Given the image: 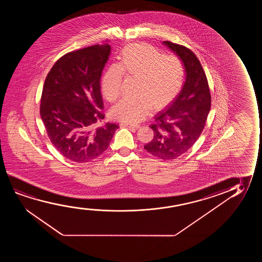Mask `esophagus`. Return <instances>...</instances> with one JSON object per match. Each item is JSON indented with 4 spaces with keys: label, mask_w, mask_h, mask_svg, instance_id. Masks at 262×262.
<instances>
[{
    "label": "esophagus",
    "mask_w": 262,
    "mask_h": 262,
    "mask_svg": "<svg viewBox=\"0 0 262 262\" xmlns=\"http://www.w3.org/2000/svg\"><path fill=\"white\" fill-rule=\"evenodd\" d=\"M121 126H123V127H128V128H132V129H139V128H140V125L129 124V123H121Z\"/></svg>",
    "instance_id": "obj_1"
}]
</instances>
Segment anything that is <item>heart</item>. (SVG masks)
Returning a JSON list of instances; mask_svg holds the SVG:
<instances>
[{
	"label": "heart",
	"instance_id": "1",
	"mask_svg": "<svg viewBox=\"0 0 262 262\" xmlns=\"http://www.w3.org/2000/svg\"><path fill=\"white\" fill-rule=\"evenodd\" d=\"M123 74L136 77L137 96L124 97L111 109L115 120L138 123L150 115L155 108L168 104L183 86L185 68L176 54L162 55L147 43H134L122 51L121 61L112 64L101 80V90L108 101L121 95Z\"/></svg>",
	"mask_w": 262,
	"mask_h": 262
}]
</instances>
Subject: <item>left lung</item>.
Masks as SVG:
<instances>
[{"mask_svg": "<svg viewBox=\"0 0 262 262\" xmlns=\"http://www.w3.org/2000/svg\"><path fill=\"white\" fill-rule=\"evenodd\" d=\"M183 61L186 79L183 89L165 110L155 116L151 124L154 138L144 148L163 160L184 154L201 136L211 106L208 79L196 54L184 46L164 42Z\"/></svg>", "mask_w": 262, "mask_h": 262, "instance_id": "left-lung-1", "label": "left lung"}]
</instances>
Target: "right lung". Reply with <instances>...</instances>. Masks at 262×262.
<instances>
[{
  "label": "right lung",
  "mask_w": 262,
  "mask_h": 262,
  "mask_svg": "<svg viewBox=\"0 0 262 262\" xmlns=\"http://www.w3.org/2000/svg\"><path fill=\"white\" fill-rule=\"evenodd\" d=\"M111 47L95 45L62 55L47 74L40 115L52 144L76 163L92 161L107 149L118 124L104 118L100 78Z\"/></svg>",
  "instance_id": "right-lung-1"
}]
</instances>
